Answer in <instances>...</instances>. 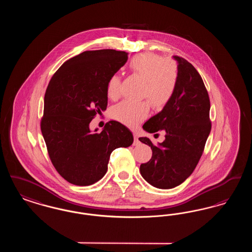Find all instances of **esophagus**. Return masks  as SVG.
<instances>
[{
    "label": "esophagus",
    "mask_w": 252,
    "mask_h": 252,
    "mask_svg": "<svg viewBox=\"0 0 252 252\" xmlns=\"http://www.w3.org/2000/svg\"><path fill=\"white\" fill-rule=\"evenodd\" d=\"M139 144H140V141L138 139V134L134 133V143H133V144L134 145H138Z\"/></svg>",
    "instance_id": "34e87169"
}]
</instances>
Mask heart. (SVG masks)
<instances>
[{
  "mask_svg": "<svg viewBox=\"0 0 252 252\" xmlns=\"http://www.w3.org/2000/svg\"><path fill=\"white\" fill-rule=\"evenodd\" d=\"M129 71L143 80L140 96L146 98L156 108L164 107L174 95L179 78L178 65L175 61L164 60L162 57L145 53L137 55L128 63ZM107 94L110 99L120 95V77L112 74L108 80ZM150 105L147 101H123L111 110L115 120L135 126L145 119Z\"/></svg>",
  "mask_w": 252,
  "mask_h": 252,
  "instance_id": "b5f03b06",
  "label": "heart"
}]
</instances>
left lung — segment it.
I'll use <instances>...</instances> for the list:
<instances>
[{
  "instance_id": "1",
  "label": "left lung",
  "mask_w": 252,
  "mask_h": 252,
  "mask_svg": "<svg viewBox=\"0 0 252 252\" xmlns=\"http://www.w3.org/2000/svg\"><path fill=\"white\" fill-rule=\"evenodd\" d=\"M173 59L179 72L176 92L162 110L143 126L149 133L164 130L165 140L155 145L147 137L139 138L152 149L151 159L140 166L141 175L158 189L174 188L190 177L212 128L210 98L200 74L187 60Z\"/></svg>"
}]
</instances>
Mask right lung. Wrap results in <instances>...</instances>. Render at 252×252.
<instances>
[{
    "label": "right lung",
    "instance_id": "right-lung-1",
    "mask_svg": "<svg viewBox=\"0 0 252 252\" xmlns=\"http://www.w3.org/2000/svg\"><path fill=\"white\" fill-rule=\"evenodd\" d=\"M126 61V52L86 51L65 61L49 82L41 133L53 165L72 184L101 180L111 152L133 143L131 131L117 121H109L99 133L90 129L96 113L108 106V78Z\"/></svg>",
    "mask_w": 252,
    "mask_h": 252
}]
</instances>
